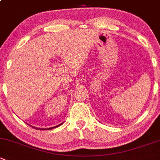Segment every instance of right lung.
Returning <instances> with one entry per match:
<instances>
[{
    "instance_id": "1",
    "label": "right lung",
    "mask_w": 160,
    "mask_h": 160,
    "mask_svg": "<svg viewBox=\"0 0 160 160\" xmlns=\"http://www.w3.org/2000/svg\"><path fill=\"white\" fill-rule=\"evenodd\" d=\"M62 124H63V122H62V123H60V124H59V125H58V126H56V127H50V128H37V127H33V128L37 129H40V130H48V129H53V128H56V127H58L59 126L62 125Z\"/></svg>"
}]
</instances>
